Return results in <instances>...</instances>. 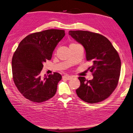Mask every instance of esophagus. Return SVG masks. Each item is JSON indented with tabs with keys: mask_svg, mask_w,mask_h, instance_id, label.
Masks as SVG:
<instances>
[{
	"mask_svg": "<svg viewBox=\"0 0 133 133\" xmlns=\"http://www.w3.org/2000/svg\"><path fill=\"white\" fill-rule=\"evenodd\" d=\"M63 77L64 78H65V79H70L71 78H72V77L71 76H69V75H64V76H63Z\"/></svg>",
	"mask_w": 133,
	"mask_h": 133,
	"instance_id": "34e87169",
	"label": "esophagus"
}]
</instances>
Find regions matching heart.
<instances>
[{
	"label": "heart",
	"instance_id": "1",
	"mask_svg": "<svg viewBox=\"0 0 133 133\" xmlns=\"http://www.w3.org/2000/svg\"><path fill=\"white\" fill-rule=\"evenodd\" d=\"M72 44H74V43H72Z\"/></svg>",
	"mask_w": 133,
	"mask_h": 133
}]
</instances>
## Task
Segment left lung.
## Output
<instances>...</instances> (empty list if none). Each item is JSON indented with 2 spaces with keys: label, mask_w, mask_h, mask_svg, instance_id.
Here are the masks:
<instances>
[{
  "label": "left lung",
  "mask_w": 133,
  "mask_h": 133,
  "mask_svg": "<svg viewBox=\"0 0 133 133\" xmlns=\"http://www.w3.org/2000/svg\"><path fill=\"white\" fill-rule=\"evenodd\" d=\"M70 35L83 46L86 59L92 61L88 69L94 78L87 80L79 77L80 86L77 95L84 101L96 103L106 99L112 94L119 82L121 60L116 50L108 38L87 31H70Z\"/></svg>",
  "instance_id": "8db88e82"
}]
</instances>
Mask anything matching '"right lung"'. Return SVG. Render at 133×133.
Here are the masks:
<instances>
[{
  "mask_svg": "<svg viewBox=\"0 0 133 133\" xmlns=\"http://www.w3.org/2000/svg\"><path fill=\"white\" fill-rule=\"evenodd\" d=\"M62 30L51 29L26 36L19 43L12 58L14 83L23 96L31 102H43L52 98L62 76L58 73L42 77L43 63L52 58L64 37Z\"/></svg>",
  "mask_w": 133,
  "mask_h": 133,
  "instance_id": "right-lung-1",
  "label": "right lung"
}]
</instances>
